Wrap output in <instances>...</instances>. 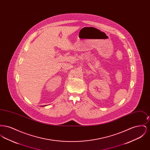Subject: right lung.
<instances>
[{"label":"right lung","instance_id":"obj_1","mask_svg":"<svg viewBox=\"0 0 150 150\" xmlns=\"http://www.w3.org/2000/svg\"><path fill=\"white\" fill-rule=\"evenodd\" d=\"M46 106V105H45V106Z\"/></svg>","mask_w":150,"mask_h":150}]
</instances>
